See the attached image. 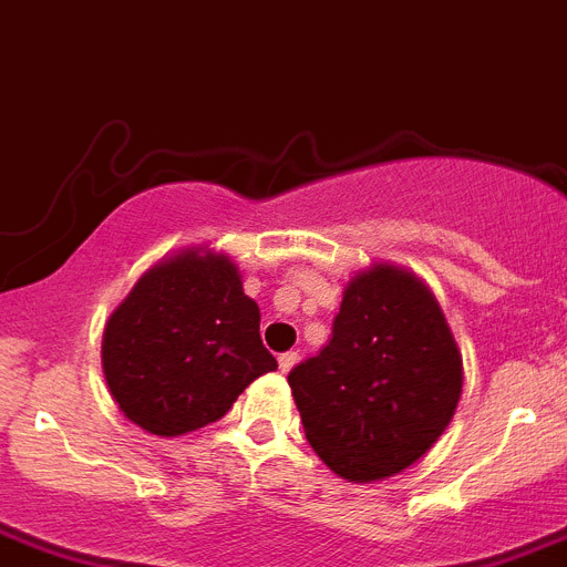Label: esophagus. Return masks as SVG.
<instances>
[{"mask_svg": "<svg viewBox=\"0 0 567 567\" xmlns=\"http://www.w3.org/2000/svg\"><path fill=\"white\" fill-rule=\"evenodd\" d=\"M296 363H299V352H282V355H279V369H282V372H290Z\"/></svg>", "mask_w": 567, "mask_h": 567, "instance_id": "esophagus-1", "label": "esophagus"}]
</instances>
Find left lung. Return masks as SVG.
<instances>
[{"label": "left lung", "instance_id": "obj_1", "mask_svg": "<svg viewBox=\"0 0 567 567\" xmlns=\"http://www.w3.org/2000/svg\"><path fill=\"white\" fill-rule=\"evenodd\" d=\"M305 436L336 475L383 481L420 462L462 400V352L414 271L374 262L343 288L332 338L288 374Z\"/></svg>", "mask_w": 567, "mask_h": 567}]
</instances>
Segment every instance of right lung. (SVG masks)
<instances>
[{"mask_svg":"<svg viewBox=\"0 0 567 567\" xmlns=\"http://www.w3.org/2000/svg\"><path fill=\"white\" fill-rule=\"evenodd\" d=\"M277 361L259 338L257 301L209 246L153 262L109 316L103 374L114 403L153 436L220 420Z\"/></svg>","mask_w":567,"mask_h":567,"instance_id":"obj_1","label":"right lung"}]
</instances>
